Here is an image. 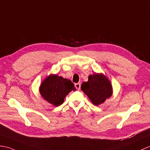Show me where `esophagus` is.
Instances as JSON below:
<instances>
[{
  "instance_id": "esophagus-1",
  "label": "esophagus",
  "mask_w": 150,
  "mask_h": 150,
  "mask_svg": "<svg viewBox=\"0 0 150 150\" xmlns=\"http://www.w3.org/2000/svg\"><path fill=\"white\" fill-rule=\"evenodd\" d=\"M75 88H76V89H79V90L80 89H81V83H75Z\"/></svg>"
}]
</instances>
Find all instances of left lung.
Returning <instances> with one entry per match:
<instances>
[{
  "instance_id": "left-lung-1",
  "label": "left lung",
  "mask_w": 150,
  "mask_h": 150,
  "mask_svg": "<svg viewBox=\"0 0 150 150\" xmlns=\"http://www.w3.org/2000/svg\"><path fill=\"white\" fill-rule=\"evenodd\" d=\"M81 90L88 96L93 105L98 106L112 95V86L103 74L95 73L88 76V81L81 85Z\"/></svg>"
}]
</instances>
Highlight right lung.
<instances>
[{"mask_svg": "<svg viewBox=\"0 0 150 150\" xmlns=\"http://www.w3.org/2000/svg\"><path fill=\"white\" fill-rule=\"evenodd\" d=\"M74 83L57 74H50L41 83L39 91L41 96L55 107L64 102L65 97L71 91H75Z\"/></svg>", "mask_w": 150, "mask_h": 150, "instance_id": "1", "label": "right lung"}]
</instances>
